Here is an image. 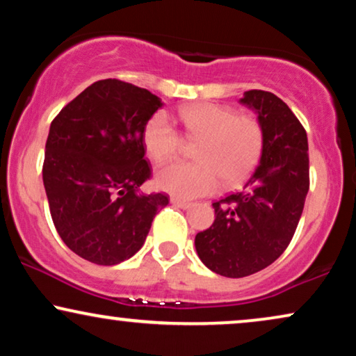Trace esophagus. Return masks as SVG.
Here are the masks:
<instances>
[{"label": "esophagus", "mask_w": 356, "mask_h": 356, "mask_svg": "<svg viewBox=\"0 0 356 356\" xmlns=\"http://www.w3.org/2000/svg\"><path fill=\"white\" fill-rule=\"evenodd\" d=\"M170 202H172L174 205H177L179 209H191V207H192L191 202H186V200H182V199H177V197H172V199H170Z\"/></svg>", "instance_id": "34e87169"}]
</instances>
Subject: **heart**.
I'll use <instances>...</instances> for the list:
<instances>
[{"mask_svg":"<svg viewBox=\"0 0 356 356\" xmlns=\"http://www.w3.org/2000/svg\"><path fill=\"white\" fill-rule=\"evenodd\" d=\"M184 134L199 143L192 164H170L156 174L161 191L192 199L217 191L220 182L233 187L245 181L258 164L264 146L263 126L254 116L236 115L215 103H192L179 110ZM143 143L154 163L172 161L182 147L181 134L163 113L147 121Z\"/></svg>","mask_w":356,"mask_h":356,"instance_id":"obj_1","label":"heart"}]
</instances>
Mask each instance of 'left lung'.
<instances>
[{
    "label": "left lung",
    "mask_w": 356,
    "mask_h": 356,
    "mask_svg": "<svg viewBox=\"0 0 356 356\" xmlns=\"http://www.w3.org/2000/svg\"><path fill=\"white\" fill-rule=\"evenodd\" d=\"M263 126L258 168L243 191L213 202L215 220L197 233L202 263L225 277H245L284 253L309 192V145L304 126L281 98L250 90L240 100Z\"/></svg>",
    "instance_id": "1"
}]
</instances>
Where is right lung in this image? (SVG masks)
<instances>
[{
    "label": "right lung",
    "mask_w": 356,
    "mask_h": 356,
    "mask_svg": "<svg viewBox=\"0 0 356 356\" xmlns=\"http://www.w3.org/2000/svg\"><path fill=\"white\" fill-rule=\"evenodd\" d=\"M163 106L149 90L98 80L60 110L49 129L42 181L52 222L80 258L113 266L136 254L165 193H145L151 177L143 131Z\"/></svg>",
    "instance_id": "right-lung-1"
}]
</instances>
